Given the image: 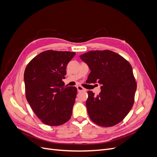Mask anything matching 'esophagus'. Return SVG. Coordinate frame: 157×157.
Instances as JSON below:
<instances>
[{"mask_svg":"<svg viewBox=\"0 0 157 157\" xmlns=\"http://www.w3.org/2000/svg\"><path fill=\"white\" fill-rule=\"evenodd\" d=\"M77 90L78 92H81V91H86V89L84 88L83 87L80 86H77Z\"/></svg>","mask_w":157,"mask_h":157,"instance_id":"34e87169","label":"esophagus"}]
</instances>
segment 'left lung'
Listing matches in <instances>:
<instances>
[{"label": "left lung", "instance_id": "1", "mask_svg": "<svg viewBox=\"0 0 157 157\" xmlns=\"http://www.w3.org/2000/svg\"><path fill=\"white\" fill-rule=\"evenodd\" d=\"M80 58L91 71L87 83L99 84L101 92L88 91L86 105L94 123L110 127L121 122L134 103L137 84L130 63L110 50H94Z\"/></svg>", "mask_w": 157, "mask_h": 157}]
</instances>
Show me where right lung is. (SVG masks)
<instances>
[{"label": "right lung", "instance_id": "right-lung-1", "mask_svg": "<svg viewBox=\"0 0 157 157\" xmlns=\"http://www.w3.org/2000/svg\"><path fill=\"white\" fill-rule=\"evenodd\" d=\"M73 52L46 50L35 56L24 72L26 99L38 118L48 126H59L72 115L75 86L65 87L66 67Z\"/></svg>", "mask_w": 157, "mask_h": 157}]
</instances>
